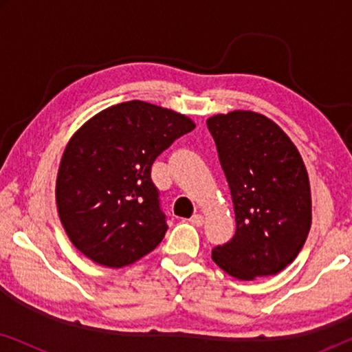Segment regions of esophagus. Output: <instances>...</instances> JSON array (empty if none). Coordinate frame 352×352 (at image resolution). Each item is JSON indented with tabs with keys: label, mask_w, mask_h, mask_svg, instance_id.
I'll list each match as a JSON object with an SVG mask.
<instances>
[{
	"label": "esophagus",
	"mask_w": 352,
	"mask_h": 352,
	"mask_svg": "<svg viewBox=\"0 0 352 352\" xmlns=\"http://www.w3.org/2000/svg\"><path fill=\"white\" fill-rule=\"evenodd\" d=\"M189 221H190V223L194 224V226H197V228H200V226L205 224V218H204V216H201V214H194Z\"/></svg>",
	"instance_id": "obj_1"
}]
</instances>
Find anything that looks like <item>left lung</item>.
Wrapping results in <instances>:
<instances>
[{
	"instance_id": "8db88e82",
	"label": "left lung",
	"mask_w": 352,
	"mask_h": 352,
	"mask_svg": "<svg viewBox=\"0 0 352 352\" xmlns=\"http://www.w3.org/2000/svg\"><path fill=\"white\" fill-rule=\"evenodd\" d=\"M235 211V234L211 259L239 280L280 272L311 229V189L302 158L272 120L235 110L206 120Z\"/></svg>"
}]
</instances>
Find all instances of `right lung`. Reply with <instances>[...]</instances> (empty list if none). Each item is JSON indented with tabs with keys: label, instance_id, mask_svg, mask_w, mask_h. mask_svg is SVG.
<instances>
[{
	"label": "right lung",
	"instance_id": "right-lung-1",
	"mask_svg": "<svg viewBox=\"0 0 352 352\" xmlns=\"http://www.w3.org/2000/svg\"><path fill=\"white\" fill-rule=\"evenodd\" d=\"M194 128L184 115L129 100L74 134L60 160L56 200L70 242L86 258L123 267L157 248L168 224L152 165Z\"/></svg>",
	"mask_w": 352,
	"mask_h": 352
}]
</instances>
